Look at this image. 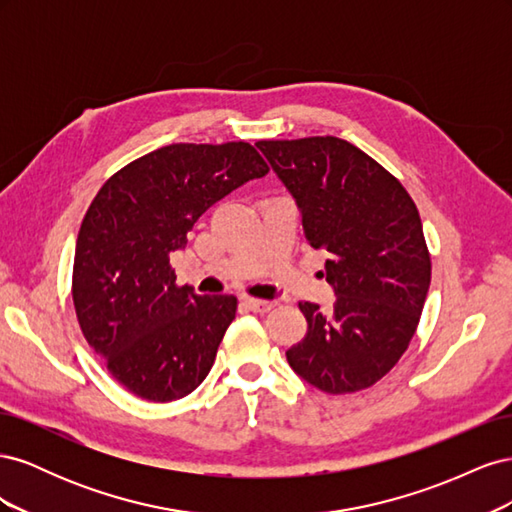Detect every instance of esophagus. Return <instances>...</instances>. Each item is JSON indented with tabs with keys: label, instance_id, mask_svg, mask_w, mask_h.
<instances>
[{
	"label": "esophagus",
	"instance_id": "1",
	"mask_svg": "<svg viewBox=\"0 0 512 512\" xmlns=\"http://www.w3.org/2000/svg\"><path fill=\"white\" fill-rule=\"evenodd\" d=\"M245 305L252 309V312H256V314H267V312H271V309L275 307V301H265V299H245Z\"/></svg>",
	"mask_w": 512,
	"mask_h": 512
}]
</instances>
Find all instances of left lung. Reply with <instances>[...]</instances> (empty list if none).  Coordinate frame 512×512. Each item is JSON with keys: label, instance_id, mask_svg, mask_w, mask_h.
Returning a JSON list of instances; mask_svg holds the SVG:
<instances>
[{"label": "left lung", "instance_id": "1", "mask_svg": "<svg viewBox=\"0 0 512 512\" xmlns=\"http://www.w3.org/2000/svg\"><path fill=\"white\" fill-rule=\"evenodd\" d=\"M294 196L305 239L327 252L331 312L299 303L307 333L290 367L329 395L374 386L397 365L421 320L431 258L421 215L404 185L337 136L258 141Z\"/></svg>", "mask_w": 512, "mask_h": 512}]
</instances>
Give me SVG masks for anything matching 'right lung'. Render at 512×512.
Wrapping results in <instances>:
<instances>
[{
    "mask_svg": "<svg viewBox=\"0 0 512 512\" xmlns=\"http://www.w3.org/2000/svg\"><path fill=\"white\" fill-rule=\"evenodd\" d=\"M267 173L250 143H177L123 166L91 200L72 301L87 344L136 397L164 404L207 378L237 297L177 286L170 254L211 205Z\"/></svg>",
    "mask_w": 512,
    "mask_h": 512,
    "instance_id": "right-lung-1",
    "label": "right lung"
}]
</instances>
